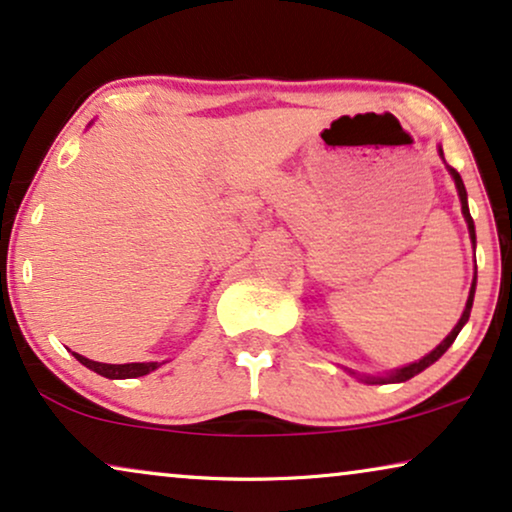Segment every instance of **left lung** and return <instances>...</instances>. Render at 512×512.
Listing matches in <instances>:
<instances>
[{
	"label": "left lung",
	"mask_w": 512,
	"mask_h": 512,
	"mask_svg": "<svg viewBox=\"0 0 512 512\" xmlns=\"http://www.w3.org/2000/svg\"><path fill=\"white\" fill-rule=\"evenodd\" d=\"M449 173H452V177H454V185H456V189H459V199H461V213H463V217H466V222H468V231H470V238H473V243H475V224H473V217H470V210H468V196H466V187H463V180H461V175L456 173L454 168H449ZM473 297H475V281H473V285H470V295H468V302H466V309H463V313H461V320L459 323H456V327L452 332H449V335L442 339V344L440 346H435V349L428 353V356H424L419 360V363H412V365H407V367H400V370H395L393 374H388V377H367L365 381L367 384H393V381H407V379H412L414 374H419V372H424L428 365H433L435 360H438L442 353H445L449 346L454 344V339H456V335H459L461 332V327L466 325V320L470 318V309H473Z\"/></svg>",
	"instance_id": "1"
}]
</instances>
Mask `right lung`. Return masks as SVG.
<instances>
[{
    "label": "right lung",
    "mask_w": 512,
    "mask_h": 512,
    "mask_svg": "<svg viewBox=\"0 0 512 512\" xmlns=\"http://www.w3.org/2000/svg\"><path fill=\"white\" fill-rule=\"evenodd\" d=\"M74 358L79 360L81 365H86L88 370L102 374L107 379H135V377H145L152 370L159 367V363H126V365H107V363H95V360H88L79 353H74Z\"/></svg>",
    "instance_id": "right-lung-1"
}]
</instances>
